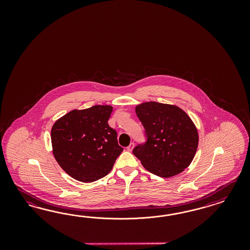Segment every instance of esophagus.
I'll use <instances>...</instances> for the list:
<instances>
[{"label": "esophagus", "instance_id": "obj_1", "mask_svg": "<svg viewBox=\"0 0 250 250\" xmlns=\"http://www.w3.org/2000/svg\"><path fill=\"white\" fill-rule=\"evenodd\" d=\"M134 146H135V144H134V143H130L128 146L126 147L127 151H132V150H133V148H134Z\"/></svg>", "mask_w": 250, "mask_h": 250}]
</instances>
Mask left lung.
<instances>
[{"label":"left lung","mask_w":250,"mask_h":250,"mask_svg":"<svg viewBox=\"0 0 250 250\" xmlns=\"http://www.w3.org/2000/svg\"><path fill=\"white\" fill-rule=\"evenodd\" d=\"M146 141L133 149L146 169L159 177L179 174L189 166L198 146V132L189 115L178 106L145 103L136 106Z\"/></svg>","instance_id":"obj_1"}]
</instances>
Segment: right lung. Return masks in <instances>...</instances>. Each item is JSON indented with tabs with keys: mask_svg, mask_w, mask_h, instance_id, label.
<instances>
[{
	"mask_svg": "<svg viewBox=\"0 0 250 250\" xmlns=\"http://www.w3.org/2000/svg\"><path fill=\"white\" fill-rule=\"evenodd\" d=\"M113 112L109 105L73 110L51 129L54 157L70 177L82 182L104 178L123 151L117 133L109 126Z\"/></svg>",
	"mask_w": 250,
	"mask_h": 250,
	"instance_id": "right-lung-1",
	"label": "right lung"
}]
</instances>
